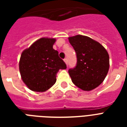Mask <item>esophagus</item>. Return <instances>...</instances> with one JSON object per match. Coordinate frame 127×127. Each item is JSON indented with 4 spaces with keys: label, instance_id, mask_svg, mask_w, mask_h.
Here are the masks:
<instances>
[{
    "label": "esophagus",
    "instance_id": "obj_1",
    "mask_svg": "<svg viewBox=\"0 0 127 127\" xmlns=\"http://www.w3.org/2000/svg\"><path fill=\"white\" fill-rule=\"evenodd\" d=\"M64 63H66V64L67 65V64H68V60H67V59H64Z\"/></svg>",
    "mask_w": 127,
    "mask_h": 127
}]
</instances>
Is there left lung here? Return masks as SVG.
<instances>
[{"label": "left lung", "instance_id": "obj_1", "mask_svg": "<svg viewBox=\"0 0 127 127\" xmlns=\"http://www.w3.org/2000/svg\"><path fill=\"white\" fill-rule=\"evenodd\" d=\"M76 53L77 63L68 70L73 84L84 91L92 90L102 83L109 68L106 49L96 41L85 35L68 37Z\"/></svg>", "mask_w": 127, "mask_h": 127}]
</instances>
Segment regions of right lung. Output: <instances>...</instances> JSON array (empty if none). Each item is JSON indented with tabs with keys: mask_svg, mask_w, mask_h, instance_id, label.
<instances>
[{
	"mask_svg": "<svg viewBox=\"0 0 127 127\" xmlns=\"http://www.w3.org/2000/svg\"><path fill=\"white\" fill-rule=\"evenodd\" d=\"M56 39L43 37L35 41L21 55L19 69L23 82L30 90L43 92L56 82V75L66 65L53 48Z\"/></svg>",
	"mask_w": 127,
	"mask_h": 127,
	"instance_id": "obj_1",
	"label": "right lung"
}]
</instances>
